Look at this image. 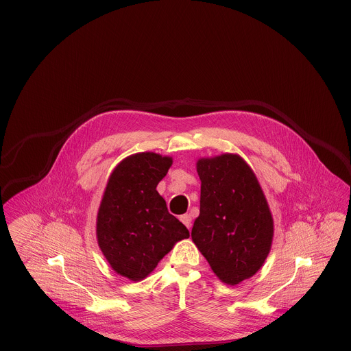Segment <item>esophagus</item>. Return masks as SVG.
Listing matches in <instances>:
<instances>
[{
  "label": "esophagus",
  "instance_id": "1",
  "mask_svg": "<svg viewBox=\"0 0 351 351\" xmlns=\"http://www.w3.org/2000/svg\"><path fill=\"white\" fill-rule=\"evenodd\" d=\"M180 221L191 230V228H192V217H191L189 215H184V216H182Z\"/></svg>",
  "mask_w": 351,
  "mask_h": 351
}]
</instances>
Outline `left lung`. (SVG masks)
<instances>
[{"mask_svg":"<svg viewBox=\"0 0 351 351\" xmlns=\"http://www.w3.org/2000/svg\"><path fill=\"white\" fill-rule=\"evenodd\" d=\"M200 216L192 239L218 278L230 285L255 275L267 258L274 221L247 163L223 154L200 159Z\"/></svg>","mask_w":351,"mask_h":351,"instance_id":"obj_1","label":"left lung"}]
</instances>
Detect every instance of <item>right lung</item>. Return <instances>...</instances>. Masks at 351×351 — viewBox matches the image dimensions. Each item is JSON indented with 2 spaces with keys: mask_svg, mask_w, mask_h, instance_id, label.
Wrapping results in <instances>:
<instances>
[{
  "mask_svg": "<svg viewBox=\"0 0 351 351\" xmlns=\"http://www.w3.org/2000/svg\"><path fill=\"white\" fill-rule=\"evenodd\" d=\"M171 165L169 156L155 152L123 159L101 201L99 246L112 268L133 282L146 278L178 241L189 237L156 191Z\"/></svg>",
  "mask_w": 351,
  "mask_h": 351,
  "instance_id": "right-lung-1",
  "label": "right lung"
}]
</instances>
